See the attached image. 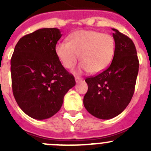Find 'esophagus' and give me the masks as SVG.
Instances as JSON below:
<instances>
[{
  "label": "esophagus",
  "mask_w": 151,
  "mask_h": 151,
  "mask_svg": "<svg viewBox=\"0 0 151 151\" xmlns=\"http://www.w3.org/2000/svg\"><path fill=\"white\" fill-rule=\"evenodd\" d=\"M75 79H76V82H81L82 80V78L79 76H76L75 77Z\"/></svg>",
  "instance_id": "obj_1"
}]
</instances>
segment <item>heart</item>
<instances>
[{
  "label": "heart",
  "mask_w": 151,
  "mask_h": 151,
  "mask_svg": "<svg viewBox=\"0 0 151 151\" xmlns=\"http://www.w3.org/2000/svg\"><path fill=\"white\" fill-rule=\"evenodd\" d=\"M56 53L64 67H73L77 61L82 62L79 71L98 73L110 64L115 54V41L112 35L97 31H78L69 36V42L60 41Z\"/></svg>",
  "instance_id": "1"
}]
</instances>
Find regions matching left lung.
Wrapping results in <instances>:
<instances>
[{
    "mask_svg": "<svg viewBox=\"0 0 151 151\" xmlns=\"http://www.w3.org/2000/svg\"><path fill=\"white\" fill-rule=\"evenodd\" d=\"M112 29L115 54L111 64L95 76L85 79L88 89L84 97V106L92 116L101 119L116 116L129 105L139 68L132 40L117 29Z\"/></svg>",
    "mask_w": 151,
    "mask_h": 151,
    "instance_id": "8db88e82",
    "label": "left lung"
}]
</instances>
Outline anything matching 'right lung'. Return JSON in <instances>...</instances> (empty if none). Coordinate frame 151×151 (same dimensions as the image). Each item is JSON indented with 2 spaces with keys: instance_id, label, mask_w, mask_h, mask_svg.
Here are the masks:
<instances>
[{
  "instance_id": "1",
  "label": "right lung",
  "mask_w": 151,
  "mask_h": 151,
  "mask_svg": "<svg viewBox=\"0 0 151 151\" xmlns=\"http://www.w3.org/2000/svg\"><path fill=\"white\" fill-rule=\"evenodd\" d=\"M60 29L45 28L23 36L10 60L12 89L19 106L29 116L45 119L60 110L76 81L56 53Z\"/></svg>"
}]
</instances>
